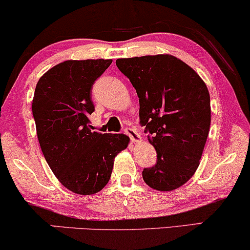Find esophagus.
I'll return each mask as SVG.
<instances>
[{"mask_svg":"<svg viewBox=\"0 0 250 250\" xmlns=\"http://www.w3.org/2000/svg\"><path fill=\"white\" fill-rule=\"evenodd\" d=\"M125 133L128 135V137H130V139L133 141V143H137V141H139L140 139H141V137H140V134L138 133L137 131L134 130V128H132V127H125Z\"/></svg>","mask_w":250,"mask_h":250,"instance_id":"esophagus-1","label":"esophagus"}]
</instances>
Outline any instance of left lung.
Segmentation results:
<instances>
[{"label": "left lung", "mask_w": 250, "mask_h": 250, "mask_svg": "<svg viewBox=\"0 0 250 250\" xmlns=\"http://www.w3.org/2000/svg\"><path fill=\"white\" fill-rule=\"evenodd\" d=\"M139 97L140 125L156 150L145 168V183L159 191L177 189L199 166L211 125L210 94L199 75L168 54L117 59Z\"/></svg>", "instance_id": "8db88e82"}]
</instances>
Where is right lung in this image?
Masks as SVG:
<instances>
[{"instance_id":"add662e5","label":"right lung","mask_w":250,"mask_h":250,"mask_svg":"<svg viewBox=\"0 0 250 250\" xmlns=\"http://www.w3.org/2000/svg\"><path fill=\"white\" fill-rule=\"evenodd\" d=\"M112 60H68L47 70L32 102L37 135L46 162L63 187L92 195L106 186L113 159L128 145L127 135L89 128L95 111L91 89Z\"/></svg>"}]
</instances>
